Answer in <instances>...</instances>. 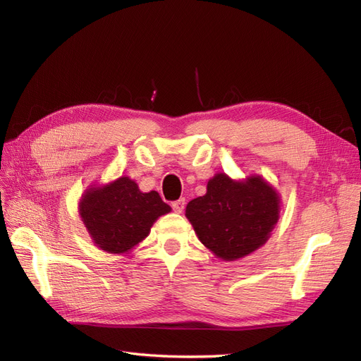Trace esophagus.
<instances>
[{
  "instance_id": "34e87169",
  "label": "esophagus",
  "mask_w": 361,
  "mask_h": 361,
  "mask_svg": "<svg viewBox=\"0 0 361 361\" xmlns=\"http://www.w3.org/2000/svg\"><path fill=\"white\" fill-rule=\"evenodd\" d=\"M185 203H187V202H185V199H183V197H182V199H179V200H176V202H173V203H171L173 211H174V212H178V214H180V212L183 211Z\"/></svg>"
}]
</instances>
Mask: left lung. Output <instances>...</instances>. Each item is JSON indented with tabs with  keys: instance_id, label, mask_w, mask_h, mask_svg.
<instances>
[{
	"instance_id": "1",
	"label": "left lung",
	"mask_w": 361,
	"mask_h": 361,
	"mask_svg": "<svg viewBox=\"0 0 361 361\" xmlns=\"http://www.w3.org/2000/svg\"><path fill=\"white\" fill-rule=\"evenodd\" d=\"M279 195L260 178L233 182L220 173L202 197L187 204V215L202 244L224 260L253 253L279 220Z\"/></svg>"
}]
</instances>
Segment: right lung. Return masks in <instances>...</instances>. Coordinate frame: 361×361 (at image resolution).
Here are the masks:
<instances>
[{"mask_svg":"<svg viewBox=\"0 0 361 361\" xmlns=\"http://www.w3.org/2000/svg\"><path fill=\"white\" fill-rule=\"evenodd\" d=\"M170 211L157 191L141 192L129 178L87 191L80 204L94 244L108 253H125L143 241L157 218Z\"/></svg>","mask_w":361,"mask_h":361,"instance_id":"add662e5","label":"right lung"}]
</instances>
